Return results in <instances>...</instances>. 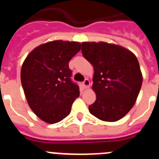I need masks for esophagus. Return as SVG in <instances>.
I'll use <instances>...</instances> for the list:
<instances>
[{
  "mask_svg": "<svg viewBox=\"0 0 159 159\" xmlns=\"http://www.w3.org/2000/svg\"><path fill=\"white\" fill-rule=\"evenodd\" d=\"M83 86H84V89H89V86H90V81L89 79H85L82 82Z\"/></svg>",
  "mask_w": 159,
  "mask_h": 159,
  "instance_id": "esophagus-1",
  "label": "esophagus"
}]
</instances>
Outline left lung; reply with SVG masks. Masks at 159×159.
<instances>
[{
	"mask_svg": "<svg viewBox=\"0 0 159 159\" xmlns=\"http://www.w3.org/2000/svg\"><path fill=\"white\" fill-rule=\"evenodd\" d=\"M81 52L93 66L92 90L96 100L89 106L91 114L106 122L122 119L132 109L143 81L136 56L120 45L83 42Z\"/></svg>",
	"mask_w": 159,
	"mask_h": 159,
	"instance_id": "8db88e82",
	"label": "left lung"
}]
</instances>
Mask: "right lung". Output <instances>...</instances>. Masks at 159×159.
<instances>
[{
  "mask_svg": "<svg viewBox=\"0 0 159 159\" xmlns=\"http://www.w3.org/2000/svg\"><path fill=\"white\" fill-rule=\"evenodd\" d=\"M78 42L54 40L29 53L21 69V81L29 107L47 124H56L70 114L79 87L70 80L69 61L81 50Z\"/></svg>",
  "mask_w": 159,
  "mask_h": 159,
  "instance_id": "add662e5",
  "label": "right lung"
}]
</instances>
